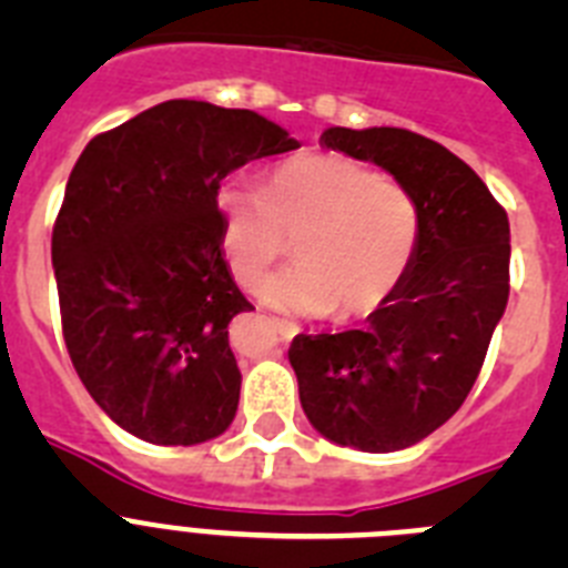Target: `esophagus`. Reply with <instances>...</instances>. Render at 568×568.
<instances>
[{
  "mask_svg": "<svg viewBox=\"0 0 568 568\" xmlns=\"http://www.w3.org/2000/svg\"><path fill=\"white\" fill-rule=\"evenodd\" d=\"M275 329H278L281 341H293L295 335H298V324H293V321H284V318H273Z\"/></svg>",
  "mask_w": 568,
  "mask_h": 568,
  "instance_id": "1",
  "label": "esophagus"
}]
</instances>
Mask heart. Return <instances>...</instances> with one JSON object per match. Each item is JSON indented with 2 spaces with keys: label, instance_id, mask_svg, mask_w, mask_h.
Instances as JSON below:
<instances>
[{
  "label": "heart",
  "instance_id": "1",
  "mask_svg": "<svg viewBox=\"0 0 568 568\" xmlns=\"http://www.w3.org/2000/svg\"><path fill=\"white\" fill-rule=\"evenodd\" d=\"M235 281L255 287L295 247V264L261 284V298L301 315L373 313L418 247V204L404 184L338 153H304L273 168L267 187L230 182L215 195Z\"/></svg>",
  "mask_w": 568,
  "mask_h": 568
}]
</instances>
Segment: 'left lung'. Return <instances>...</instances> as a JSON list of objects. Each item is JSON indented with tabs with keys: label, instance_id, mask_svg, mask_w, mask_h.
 Wrapping results in <instances>:
<instances>
[{
	"label": "left lung",
	"instance_id": "8db88e82",
	"mask_svg": "<svg viewBox=\"0 0 568 568\" xmlns=\"http://www.w3.org/2000/svg\"><path fill=\"white\" fill-rule=\"evenodd\" d=\"M321 144L373 162L418 204V247L361 329L295 335L304 415L327 440L395 453L453 418L509 301V219L444 144L400 128H329Z\"/></svg>",
	"mask_w": 568,
	"mask_h": 568
}]
</instances>
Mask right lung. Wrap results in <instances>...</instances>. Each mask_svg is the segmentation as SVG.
Wrapping results in <instances>:
<instances>
[{
	"label": "right lung",
	"mask_w": 568,
	"mask_h": 568,
	"mask_svg": "<svg viewBox=\"0 0 568 568\" xmlns=\"http://www.w3.org/2000/svg\"><path fill=\"white\" fill-rule=\"evenodd\" d=\"M301 148L253 113L170 99L90 139L53 227L64 344L90 398L159 446L233 424L241 373L227 327L253 310L222 253L227 173Z\"/></svg>",
	"instance_id": "right-lung-1"
}]
</instances>
